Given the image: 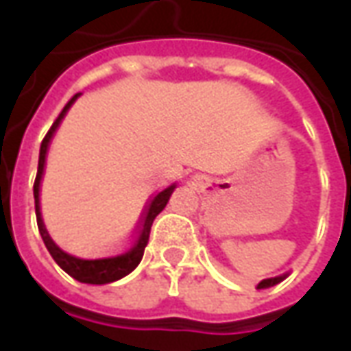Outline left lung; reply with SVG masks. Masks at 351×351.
Segmentation results:
<instances>
[{
    "label": "left lung",
    "mask_w": 351,
    "mask_h": 351,
    "mask_svg": "<svg viewBox=\"0 0 351 351\" xmlns=\"http://www.w3.org/2000/svg\"><path fill=\"white\" fill-rule=\"evenodd\" d=\"M287 274H282V276H274V278H267V280H261L258 284V289H265V287H271V286H276L278 282L286 278Z\"/></svg>",
    "instance_id": "8db88e82"
}]
</instances>
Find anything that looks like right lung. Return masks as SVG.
<instances>
[{
  "label": "right lung",
  "instance_id": "1",
  "mask_svg": "<svg viewBox=\"0 0 351 351\" xmlns=\"http://www.w3.org/2000/svg\"><path fill=\"white\" fill-rule=\"evenodd\" d=\"M79 97V93H75L69 103L65 105L64 110L60 112L54 123L50 125L49 133L45 135L41 143V152H39V167H37V176H35L34 182V197H35V216H37V228H39V233L43 237V243L47 246V250L50 252V256L54 258L62 269H64L69 276H73L75 280H79L82 284H108V282H116V280L123 278L125 274H130L143 259V254H145L146 243H148V237H150V228H152L156 216L165 208L167 205L171 193L175 190V186H169L160 193H156L148 205L145 208V214H143V220L138 223L137 235L133 237L128 246H123L122 250H116L112 254H107V256H97V258H82V256H75L71 252L60 248L52 237L49 235V231L45 228L41 218V203H39V191H41V178L43 173H45V160H47V150H49L50 138L56 133L58 125L64 120V116L67 114V110L73 105V101Z\"/></svg>",
  "mask_w": 351,
  "mask_h": 351
}]
</instances>
